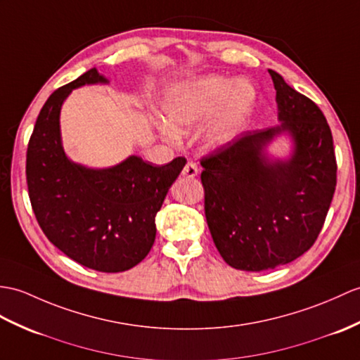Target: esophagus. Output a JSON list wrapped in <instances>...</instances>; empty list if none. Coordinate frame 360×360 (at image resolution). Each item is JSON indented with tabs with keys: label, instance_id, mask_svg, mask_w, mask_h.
Listing matches in <instances>:
<instances>
[{
	"label": "esophagus",
	"instance_id": "34e87169",
	"mask_svg": "<svg viewBox=\"0 0 360 360\" xmlns=\"http://www.w3.org/2000/svg\"><path fill=\"white\" fill-rule=\"evenodd\" d=\"M182 174L187 178H195L198 174V165L193 161H188L182 169Z\"/></svg>",
	"mask_w": 360,
	"mask_h": 360
}]
</instances>
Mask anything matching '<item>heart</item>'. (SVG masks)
<instances>
[{
    "label": "heart",
    "instance_id": "1",
    "mask_svg": "<svg viewBox=\"0 0 360 360\" xmlns=\"http://www.w3.org/2000/svg\"><path fill=\"white\" fill-rule=\"evenodd\" d=\"M256 91L248 82H236L229 78L212 77L173 95L165 104L169 124L176 129H191L207 122L224 107L221 120L208 133L214 144L229 141L239 125L252 112ZM165 136L174 138V131L164 129Z\"/></svg>",
    "mask_w": 360,
    "mask_h": 360
}]
</instances>
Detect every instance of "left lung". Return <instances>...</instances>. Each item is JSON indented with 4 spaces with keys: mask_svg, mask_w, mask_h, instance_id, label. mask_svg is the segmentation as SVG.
I'll return each mask as SVG.
<instances>
[{
    "mask_svg": "<svg viewBox=\"0 0 360 360\" xmlns=\"http://www.w3.org/2000/svg\"><path fill=\"white\" fill-rule=\"evenodd\" d=\"M279 127L248 131L202 156L200 182L208 229L233 269L264 271L310 250L323 227L338 182L330 125L310 98L269 70ZM288 129L297 150L287 163H266L262 148Z\"/></svg>",
    "mask_w": 360,
    "mask_h": 360,
    "instance_id": "left-lung-1",
    "label": "left lung"
}]
</instances>
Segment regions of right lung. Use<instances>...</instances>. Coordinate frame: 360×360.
Returning <instances> with one entry per match:
<instances>
[{"mask_svg": "<svg viewBox=\"0 0 360 360\" xmlns=\"http://www.w3.org/2000/svg\"><path fill=\"white\" fill-rule=\"evenodd\" d=\"M107 82L96 69L56 89L29 139L26 178L32 210L47 239L75 262L103 273L130 270L156 236V213L187 160L155 165L130 156L113 169L70 162L60 138V110L72 89Z\"/></svg>", "mask_w": 360, "mask_h": 360, "instance_id": "add662e5", "label": "right lung"}]
</instances>
